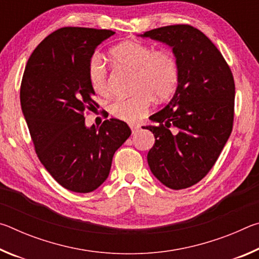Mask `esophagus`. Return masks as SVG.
Wrapping results in <instances>:
<instances>
[{
    "label": "esophagus",
    "mask_w": 259,
    "mask_h": 259,
    "mask_svg": "<svg viewBox=\"0 0 259 259\" xmlns=\"http://www.w3.org/2000/svg\"><path fill=\"white\" fill-rule=\"evenodd\" d=\"M130 128H131V130H133V134H136V133H137V131H138V129H139V125H137V124H131Z\"/></svg>",
    "instance_id": "obj_1"
}]
</instances>
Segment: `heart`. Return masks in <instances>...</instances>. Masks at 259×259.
Returning a JSON list of instances; mask_svg holds the SVG:
<instances>
[{"mask_svg": "<svg viewBox=\"0 0 259 259\" xmlns=\"http://www.w3.org/2000/svg\"><path fill=\"white\" fill-rule=\"evenodd\" d=\"M108 58L114 66L135 74L133 90L136 93L130 97L114 100L109 106V112L117 119L126 122L138 121L145 115L153 98H166L176 89L179 68L170 51L154 50L151 46L129 41L113 48ZM88 78L96 94L108 95L107 72L100 57L91 58L88 66Z\"/></svg>", "mask_w": 259, "mask_h": 259, "instance_id": "1", "label": "heart"}]
</instances>
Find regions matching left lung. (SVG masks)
<instances>
[{
  "mask_svg": "<svg viewBox=\"0 0 259 259\" xmlns=\"http://www.w3.org/2000/svg\"><path fill=\"white\" fill-rule=\"evenodd\" d=\"M140 36L171 47L179 68L174 97L150 116L159 125L143 126L155 137L148 165L164 186L187 188L209 172L232 133L233 75L213 43L190 25L165 26Z\"/></svg>",
  "mask_w": 259,
  "mask_h": 259,
  "instance_id": "1",
  "label": "left lung"
}]
</instances>
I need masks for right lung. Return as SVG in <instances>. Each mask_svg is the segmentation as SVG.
Returning <instances> with one entry per match:
<instances>
[{"instance_id":"1","label":"right lung","mask_w":259,"mask_h":259,"mask_svg":"<svg viewBox=\"0 0 259 259\" xmlns=\"http://www.w3.org/2000/svg\"><path fill=\"white\" fill-rule=\"evenodd\" d=\"M114 34L57 29L30 55L21 81V109L38 159L57 183L75 193L93 192L106 181L114 153L131 135L117 119L85 125L84 112L99 107L88 66L96 48Z\"/></svg>"}]
</instances>
